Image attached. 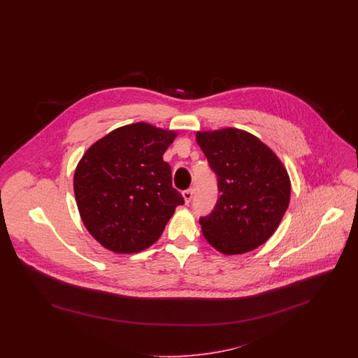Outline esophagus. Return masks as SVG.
I'll return each mask as SVG.
<instances>
[{
  "instance_id": "34e87169",
  "label": "esophagus",
  "mask_w": 358,
  "mask_h": 358,
  "mask_svg": "<svg viewBox=\"0 0 358 358\" xmlns=\"http://www.w3.org/2000/svg\"><path fill=\"white\" fill-rule=\"evenodd\" d=\"M182 197H184V200H185V204H189L190 200H192V197H193V190H192V189L184 190V192H182Z\"/></svg>"
}]
</instances>
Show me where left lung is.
<instances>
[{
    "instance_id": "left-lung-1",
    "label": "left lung",
    "mask_w": 358,
    "mask_h": 358,
    "mask_svg": "<svg viewBox=\"0 0 358 358\" xmlns=\"http://www.w3.org/2000/svg\"><path fill=\"white\" fill-rule=\"evenodd\" d=\"M196 141L217 174L220 193L212 213L200 219L204 238L222 255L254 251L273 236L289 208L287 169L245 130L197 131Z\"/></svg>"
}]
</instances>
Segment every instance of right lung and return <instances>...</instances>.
<instances>
[{
  "label": "right lung",
  "instance_id": "add662e5",
  "mask_svg": "<svg viewBox=\"0 0 358 358\" xmlns=\"http://www.w3.org/2000/svg\"><path fill=\"white\" fill-rule=\"evenodd\" d=\"M177 131L145 122L118 127L94 142L73 174L80 219L91 236L115 254L141 252L159 238L176 206L162 155Z\"/></svg>",
  "mask_w": 358,
  "mask_h": 358
}]
</instances>
